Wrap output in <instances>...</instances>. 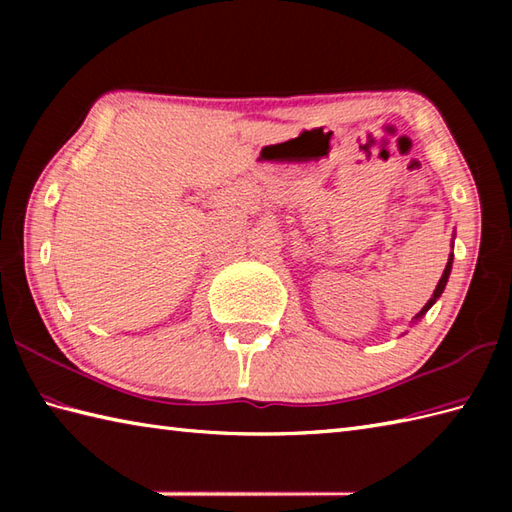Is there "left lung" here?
<instances>
[{
    "label": "left lung",
    "instance_id": "obj_1",
    "mask_svg": "<svg viewBox=\"0 0 512 512\" xmlns=\"http://www.w3.org/2000/svg\"><path fill=\"white\" fill-rule=\"evenodd\" d=\"M451 264H453V255L449 257V262H447V268H444V273H442V277H440V281H438V286H436V290H433V297L427 301V306H424L420 312H418V317H422L424 312H427L433 303H436V299L442 295V290H444V286H447V281H449V275H451ZM416 317V319H418Z\"/></svg>",
    "mask_w": 512,
    "mask_h": 512
}]
</instances>
